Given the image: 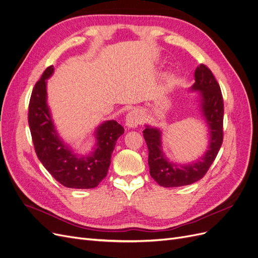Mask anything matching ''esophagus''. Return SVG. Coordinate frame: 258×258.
<instances>
[{"label":"esophagus","instance_id":"34e87169","mask_svg":"<svg viewBox=\"0 0 258 258\" xmlns=\"http://www.w3.org/2000/svg\"><path fill=\"white\" fill-rule=\"evenodd\" d=\"M141 122H142V117H141V113L138 110H132L126 114L125 125L128 128L137 127L139 124H141Z\"/></svg>","mask_w":258,"mask_h":258}]
</instances>
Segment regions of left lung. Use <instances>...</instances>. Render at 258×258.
I'll return each mask as SVG.
<instances>
[{"label": "left lung", "instance_id": "8db88e82", "mask_svg": "<svg viewBox=\"0 0 258 258\" xmlns=\"http://www.w3.org/2000/svg\"><path fill=\"white\" fill-rule=\"evenodd\" d=\"M195 84L190 91L198 92L199 108L205 120L208 132V146L205 153L196 161L179 164L170 160L163 150V132L146 124V139L150 174L159 186L180 187L194 184L201 179L221 148L223 140V99L220 86L206 66L200 64L195 71Z\"/></svg>", "mask_w": 258, "mask_h": 258}]
</instances>
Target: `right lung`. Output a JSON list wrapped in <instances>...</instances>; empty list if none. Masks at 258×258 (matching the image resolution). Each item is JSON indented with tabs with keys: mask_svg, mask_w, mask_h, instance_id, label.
Returning a JSON list of instances; mask_svg holds the SVG:
<instances>
[{
	"mask_svg": "<svg viewBox=\"0 0 258 258\" xmlns=\"http://www.w3.org/2000/svg\"><path fill=\"white\" fill-rule=\"evenodd\" d=\"M53 73V66L45 69L35 85L28 105V125L36 154L51 175L64 187L94 188L107 175L111 153L124 128L114 120L101 123L94 131L95 144L90 153H75L58 135L47 105L46 83Z\"/></svg>",
	"mask_w": 258,
	"mask_h": 258,
	"instance_id": "add662e5",
	"label": "right lung"
}]
</instances>
